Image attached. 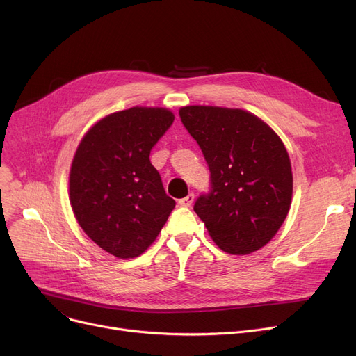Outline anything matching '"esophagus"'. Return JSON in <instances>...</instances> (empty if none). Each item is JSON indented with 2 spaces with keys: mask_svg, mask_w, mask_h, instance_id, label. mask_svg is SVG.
Segmentation results:
<instances>
[{
  "mask_svg": "<svg viewBox=\"0 0 356 356\" xmlns=\"http://www.w3.org/2000/svg\"><path fill=\"white\" fill-rule=\"evenodd\" d=\"M193 200H195V195H193V193H189L188 196H186V197H183V199H180V200H179V204H180V207L188 208V207H191V204L193 203Z\"/></svg>",
  "mask_w": 356,
  "mask_h": 356,
  "instance_id": "1",
  "label": "esophagus"
}]
</instances>
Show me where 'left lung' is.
<instances>
[{
	"label": "left lung",
	"mask_w": 356,
	"mask_h": 356,
	"mask_svg": "<svg viewBox=\"0 0 356 356\" xmlns=\"http://www.w3.org/2000/svg\"><path fill=\"white\" fill-rule=\"evenodd\" d=\"M179 114L211 170V192L193 208L211 238L232 255L263 248L291 204V164L282 138L244 109L191 105Z\"/></svg>",
	"instance_id": "left-lung-1"
}]
</instances>
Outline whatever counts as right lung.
<instances>
[{
	"instance_id": "1",
	"label": "right lung",
	"mask_w": 356,
	"mask_h": 356,
	"mask_svg": "<svg viewBox=\"0 0 356 356\" xmlns=\"http://www.w3.org/2000/svg\"><path fill=\"white\" fill-rule=\"evenodd\" d=\"M173 121L165 108L118 111L90 127L74 153L69 175L74 218L117 258L141 255L176 207L149 163V152Z\"/></svg>"
}]
</instances>
